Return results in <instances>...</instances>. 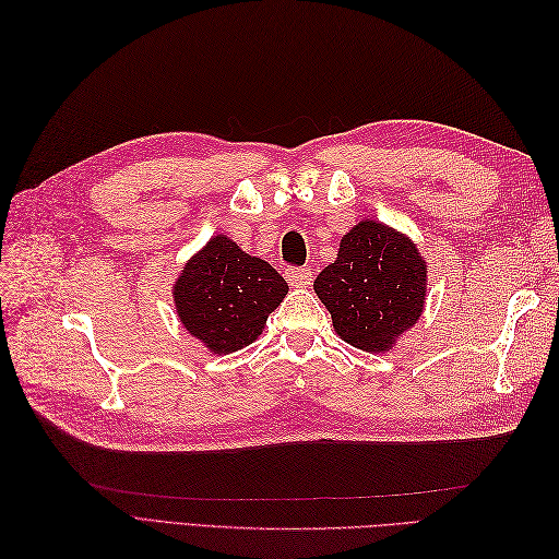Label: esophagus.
<instances>
[{
    "mask_svg": "<svg viewBox=\"0 0 559 559\" xmlns=\"http://www.w3.org/2000/svg\"><path fill=\"white\" fill-rule=\"evenodd\" d=\"M286 280L292 286H308L312 282V267H289L286 270Z\"/></svg>",
    "mask_w": 559,
    "mask_h": 559,
    "instance_id": "34e87169",
    "label": "esophagus"
}]
</instances>
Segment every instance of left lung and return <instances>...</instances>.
Masks as SVG:
<instances>
[{
	"label": "left lung",
	"instance_id": "left-lung-1",
	"mask_svg": "<svg viewBox=\"0 0 559 559\" xmlns=\"http://www.w3.org/2000/svg\"><path fill=\"white\" fill-rule=\"evenodd\" d=\"M314 292L345 343L389 352L425 310L427 263L403 233L364 218L317 275Z\"/></svg>",
	"mask_w": 559,
	"mask_h": 559
}]
</instances>
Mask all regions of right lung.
Masks as SVG:
<instances>
[{"label":"right lung","instance_id":"add662e5","mask_svg":"<svg viewBox=\"0 0 559 559\" xmlns=\"http://www.w3.org/2000/svg\"><path fill=\"white\" fill-rule=\"evenodd\" d=\"M286 292L289 284L267 261L214 235L183 265L173 296L183 329L210 352L230 354L257 341Z\"/></svg>","mask_w":559,"mask_h":559}]
</instances>
